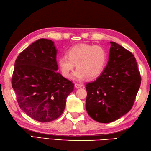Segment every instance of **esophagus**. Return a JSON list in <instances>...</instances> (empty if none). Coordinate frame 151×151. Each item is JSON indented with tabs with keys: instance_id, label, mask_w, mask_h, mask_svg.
Returning a JSON list of instances; mask_svg holds the SVG:
<instances>
[{
	"instance_id": "34e87169",
	"label": "esophagus",
	"mask_w": 151,
	"mask_h": 151,
	"mask_svg": "<svg viewBox=\"0 0 151 151\" xmlns=\"http://www.w3.org/2000/svg\"><path fill=\"white\" fill-rule=\"evenodd\" d=\"M75 87H76V88H80L82 87V84H78V83H75Z\"/></svg>"
}]
</instances>
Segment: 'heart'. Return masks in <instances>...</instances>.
<instances>
[{
  "label": "heart",
  "instance_id": "1",
  "mask_svg": "<svg viewBox=\"0 0 151 151\" xmlns=\"http://www.w3.org/2000/svg\"><path fill=\"white\" fill-rule=\"evenodd\" d=\"M107 52L101 46L79 44L67 50V55L58 60V66L65 77L70 78L76 66L78 68L73 77L78 81L94 78L101 75L107 65Z\"/></svg>",
  "mask_w": 151,
  "mask_h": 151
}]
</instances>
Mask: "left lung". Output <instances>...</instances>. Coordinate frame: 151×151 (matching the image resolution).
<instances>
[{
    "instance_id": "1",
    "label": "left lung",
    "mask_w": 151,
    "mask_h": 151,
    "mask_svg": "<svg viewBox=\"0 0 151 151\" xmlns=\"http://www.w3.org/2000/svg\"><path fill=\"white\" fill-rule=\"evenodd\" d=\"M110 43L104 71L86 85L87 113L101 123L113 122L131 110L141 81L134 55L119 44Z\"/></svg>"
}]
</instances>
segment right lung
Masks as SVG:
<instances>
[{
  "label": "right lung",
  "instance_id": "right-lung-1",
  "mask_svg": "<svg viewBox=\"0 0 151 151\" xmlns=\"http://www.w3.org/2000/svg\"><path fill=\"white\" fill-rule=\"evenodd\" d=\"M57 50L51 40L40 38L17 56L12 86L19 107L40 122L60 117L67 96L74 90L72 81L57 70Z\"/></svg>",
  "mask_w": 151,
  "mask_h": 151
}]
</instances>
